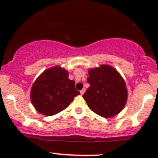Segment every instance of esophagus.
<instances>
[{
  "instance_id": "esophagus-1",
  "label": "esophagus",
  "mask_w": 158,
  "mask_h": 158,
  "mask_svg": "<svg viewBox=\"0 0 158 158\" xmlns=\"http://www.w3.org/2000/svg\"><path fill=\"white\" fill-rule=\"evenodd\" d=\"M85 92V89H82V90L80 91V94H81V95H83L84 92Z\"/></svg>"
}]
</instances>
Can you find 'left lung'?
Returning <instances> with one entry per match:
<instances>
[{
    "instance_id": "8db88e82",
    "label": "left lung",
    "mask_w": 158,
    "mask_h": 158,
    "mask_svg": "<svg viewBox=\"0 0 158 158\" xmlns=\"http://www.w3.org/2000/svg\"><path fill=\"white\" fill-rule=\"evenodd\" d=\"M90 86L82 97L89 108L98 115L111 118L125 107L128 98L125 82L112 66L102 65L89 69Z\"/></svg>"
}]
</instances>
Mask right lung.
Returning <instances> with one entry per match:
<instances>
[{"mask_svg":"<svg viewBox=\"0 0 158 158\" xmlns=\"http://www.w3.org/2000/svg\"><path fill=\"white\" fill-rule=\"evenodd\" d=\"M80 92L75 82L69 79V73L60 66L43 72L35 80L30 91V100L36 111L47 116L66 109Z\"/></svg>","mask_w":158,"mask_h":158,"instance_id":"1","label":"right lung"}]
</instances>
